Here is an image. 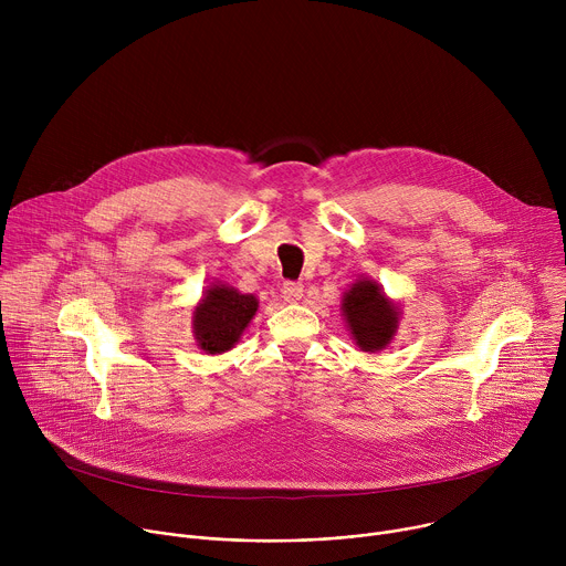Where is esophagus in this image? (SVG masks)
Instances as JSON below:
<instances>
[{"label": "esophagus", "instance_id": "1", "mask_svg": "<svg viewBox=\"0 0 566 566\" xmlns=\"http://www.w3.org/2000/svg\"><path fill=\"white\" fill-rule=\"evenodd\" d=\"M302 293H304V286L300 282H284L282 284V297L286 302H297L302 297Z\"/></svg>", "mask_w": 566, "mask_h": 566}]
</instances>
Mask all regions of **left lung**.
I'll use <instances>...</instances> for the list:
<instances>
[{"label": "left lung", "instance_id": "obj_1", "mask_svg": "<svg viewBox=\"0 0 566 566\" xmlns=\"http://www.w3.org/2000/svg\"><path fill=\"white\" fill-rule=\"evenodd\" d=\"M343 315L352 338L363 352L385 349L398 329L400 308L394 304L374 280H356L343 295Z\"/></svg>", "mask_w": 566, "mask_h": 566}]
</instances>
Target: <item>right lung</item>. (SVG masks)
Returning a JSON list of instances; mask_svg holds the SVG:
<instances>
[{"mask_svg": "<svg viewBox=\"0 0 566 566\" xmlns=\"http://www.w3.org/2000/svg\"><path fill=\"white\" fill-rule=\"evenodd\" d=\"M258 306L260 302L251 293H239L226 284H210L192 315L197 345L206 354L232 349L258 313Z\"/></svg>", "mask_w": 566, "mask_h": 566, "instance_id": "add662e5", "label": "right lung"}]
</instances>
